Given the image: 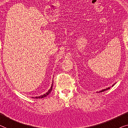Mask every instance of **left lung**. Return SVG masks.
Here are the masks:
<instances>
[{
  "label": "left lung",
  "mask_w": 128,
  "mask_h": 128,
  "mask_svg": "<svg viewBox=\"0 0 128 128\" xmlns=\"http://www.w3.org/2000/svg\"><path fill=\"white\" fill-rule=\"evenodd\" d=\"M114 84H113V85H112V87H113V86L114 85ZM110 88H106V89H103V90H100V92H97V93H101V92H104V91H106V90H109Z\"/></svg>",
  "instance_id": "1"
}]
</instances>
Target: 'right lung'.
<instances>
[{
	"mask_svg": "<svg viewBox=\"0 0 128 128\" xmlns=\"http://www.w3.org/2000/svg\"><path fill=\"white\" fill-rule=\"evenodd\" d=\"M52 84H53V81H52V86H51L50 89L48 90V92H47L46 93L44 94V95H42V96H39V97H35V98H34V97H32V98H44V97H46V96H48V94L51 93V92H52Z\"/></svg>",
	"mask_w": 128,
	"mask_h": 128,
	"instance_id": "right-lung-1",
	"label": "right lung"
}]
</instances>
